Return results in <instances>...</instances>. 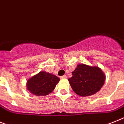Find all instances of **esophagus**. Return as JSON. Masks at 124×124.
I'll list each match as a JSON object with an SVG mask.
<instances>
[{
  "mask_svg": "<svg viewBox=\"0 0 124 124\" xmlns=\"http://www.w3.org/2000/svg\"><path fill=\"white\" fill-rule=\"evenodd\" d=\"M67 78V76H66V75H64V76H62L60 77V78H61V79H66Z\"/></svg>",
  "mask_w": 124,
  "mask_h": 124,
  "instance_id": "esophagus-1",
  "label": "esophagus"
}]
</instances>
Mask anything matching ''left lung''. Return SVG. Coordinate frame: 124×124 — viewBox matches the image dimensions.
Instances as JSON below:
<instances>
[{
    "label": "left lung",
    "mask_w": 124,
    "mask_h": 124,
    "mask_svg": "<svg viewBox=\"0 0 124 124\" xmlns=\"http://www.w3.org/2000/svg\"><path fill=\"white\" fill-rule=\"evenodd\" d=\"M68 79L72 90L78 95L86 97L93 95L101 90L104 84L106 76L98 66L80 64L72 72Z\"/></svg>",
    "instance_id": "8db88e82"
}]
</instances>
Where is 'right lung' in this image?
<instances>
[{"mask_svg": "<svg viewBox=\"0 0 124 124\" xmlns=\"http://www.w3.org/2000/svg\"><path fill=\"white\" fill-rule=\"evenodd\" d=\"M60 78L54 74L40 71L27 81V89L36 96H45L52 93Z\"/></svg>", "mask_w": 124, "mask_h": 124, "instance_id": "obj_1", "label": "right lung"}]
</instances>
